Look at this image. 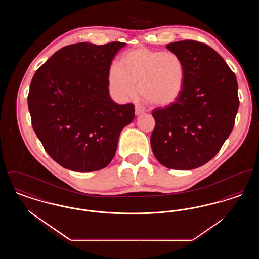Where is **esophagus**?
<instances>
[{"label": "esophagus", "mask_w": 259, "mask_h": 259, "mask_svg": "<svg viewBox=\"0 0 259 259\" xmlns=\"http://www.w3.org/2000/svg\"><path fill=\"white\" fill-rule=\"evenodd\" d=\"M145 112V110L143 109V108H141V107H139V106H136L135 108V114L136 115H140V114H142V113H144Z\"/></svg>", "instance_id": "esophagus-1"}]
</instances>
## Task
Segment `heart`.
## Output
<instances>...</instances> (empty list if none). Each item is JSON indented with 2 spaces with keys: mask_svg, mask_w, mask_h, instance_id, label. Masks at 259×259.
I'll return each instance as SVG.
<instances>
[{
  "mask_svg": "<svg viewBox=\"0 0 259 259\" xmlns=\"http://www.w3.org/2000/svg\"><path fill=\"white\" fill-rule=\"evenodd\" d=\"M185 64L172 51L139 49L125 53L120 64L111 63L108 83L119 102L139 93L157 106H168L180 97L185 85Z\"/></svg>",
  "mask_w": 259,
  "mask_h": 259,
  "instance_id": "1",
  "label": "heart"
}]
</instances>
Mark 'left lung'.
I'll use <instances>...</instances> for the list:
<instances>
[{"mask_svg": "<svg viewBox=\"0 0 259 259\" xmlns=\"http://www.w3.org/2000/svg\"><path fill=\"white\" fill-rule=\"evenodd\" d=\"M166 48L185 62V85L172 104L152 111L150 145L163 166L192 170L212 159L233 129L237 78L222 56L203 42L186 39Z\"/></svg>", "mask_w": 259, "mask_h": 259, "instance_id": "left-lung-1", "label": "left lung"}]
</instances>
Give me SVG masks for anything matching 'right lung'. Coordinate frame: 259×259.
<instances>
[{"label":"right lung","instance_id":"1","mask_svg":"<svg viewBox=\"0 0 259 259\" xmlns=\"http://www.w3.org/2000/svg\"><path fill=\"white\" fill-rule=\"evenodd\" d=\"M125 42H78L62 48L34 74L28 95L33 129L50 157L74 172H93L112 160L135 107L109 94L111 61Z\"/></svg>","mask_w":259,"mask_h":259}]
</instances>
